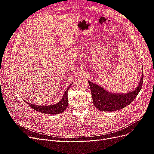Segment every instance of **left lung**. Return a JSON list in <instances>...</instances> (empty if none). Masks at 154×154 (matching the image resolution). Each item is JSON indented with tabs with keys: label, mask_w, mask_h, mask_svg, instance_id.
I'll return each mask as SVG.
<instances>
[{
	"label": "left lung",
	"mask_w": 154,
	"mask_h": 154,
	"mask_svg": "<svg viewBox=\"0 0 154 154\" xmlns=\"http://www.w3.org/2000/svg\"><path fill=\"white\" fill-rule=\"evenodd\" d=\"M143 82V71L140 82L134 91L127 93H110L105 88L88 81L92 101L95 107L100 111L112 112L125 108L132 103L140 92Z\"/></svg>",
	"instance_id": "8db88e82"
}]
</instances>
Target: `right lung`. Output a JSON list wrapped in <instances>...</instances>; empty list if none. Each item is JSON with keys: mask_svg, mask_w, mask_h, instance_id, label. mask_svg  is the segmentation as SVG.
<instances>
[{"mask_svg": "<svg viewBox=\"0 0 154 154\" xmlns=\"http://www.w3.org/2000/svg\"><path fill=\"white\" fill-rule=\"evenodd\" d=\"M72 83L69 86V87L67 88V90L65 92L64 94L62 97V100L60 101V102L57 103V104H54L52 105L49 106H41V105H36L32 103H29L27 101H26V103L30 106L32 109L34 110L40 112L42 113L48 114H60L63 112V111L66 110L67 109V106L68 105V90L69 87H71Z\"/></svg>", "mask_w": 154, "mask_h": 154, "instance_id": "obj_1", "label": "right lung"}]
</instances>
